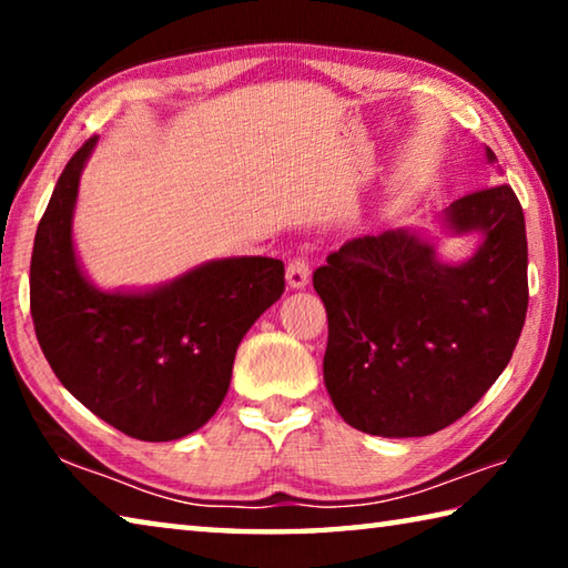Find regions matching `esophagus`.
Instances as JSON below:
<instances>
[{"label": "esophagus", "mask_w": 568, "mask_h": 568, "mask_svg": "<svg viewBox=\"0 0 568 568\" xmlns=\"http://www.w3.org/2000/svg\"><path fill=\"white\" fill-rule=\"evenodd\" d=\"M287 285L291 287H305L311 281V263L305 255H295L287 261Z\"/></svg>", "instance_id": "esophagus-1"}]
</instances>
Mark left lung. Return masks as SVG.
Here are the masks:
<instances>
[{
	"label": "left lung",
	"instance_id": "obj_1",
	"mask_svg": "<svg viewBox=\"0 0 568 568\" xmlns=\"http://www.w3.org/2000/svg\"><path fill=\"white\" fill-rule=\"evenodd\" d=\"M448 225L484 233L470 261L444 265L426 240L388 230L345 240L313 273L328 313L325 388L363 434H436L511 361L528 307L521 203L511 185L468 192L450 203Z\"/></svg>",
	"mask_w": 568,
	"mask_h": 568
}]
</instances>
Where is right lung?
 Here are the masks:
<instances>
[{"label": "right lung", "mask_w": 568, "mask_h": 568, "mask_svg": "<svg viewBox=\"0 0 568 568\" xmlns=\"http://www.w3.org/2000/svg\"><path fill=\"white\" fill-rule=\"evenodd\" d=\"M90 138L67 162L34 235L30 311L54 376L94 416L140 440H175L215 416L237 345L285 291L275 257L200 265L152 293H100L72 247Z\"/></svg>", "instance_id": "1"}]
</instances>
